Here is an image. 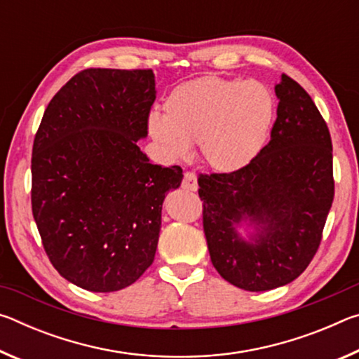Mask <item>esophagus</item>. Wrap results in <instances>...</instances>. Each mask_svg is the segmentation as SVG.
<instances>
[{
	"label": "esophagus",
	"mask_w": 359,
	"mask_h": 359,
	"mask_svg": "<svg viewBox=\"0 0 359 359\" xmlns=\"http://www.w3.org/2000/svg\"><path fill=\"white\" fill-rule=\"evenodd\" d=\"M182 188H184V190L196 191L198 190V177H196V174L185 172L184 174V180H182Z\"/></svg>",
	"instance_id": "34e87169"
}]
</instances>
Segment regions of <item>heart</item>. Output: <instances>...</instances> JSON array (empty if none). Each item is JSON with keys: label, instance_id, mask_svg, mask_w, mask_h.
<instances>
[{"label": "heart", "instance_id": "1", "mask_svg": "<svg viewBox=\"0 0 359 359\" xmlns=\"http://www.w3.org/2000/svg\"><path fill=\"white\" fill-rule=\"evenodd\" d=\"M274 117V95L264 83L205 76L175 87L165 114H150L147 128L168 160H180L198 144L209 168L234 172L258 156Z\"/></svg>", "mask_w": 359, "mask_h": 359}]
</instances>
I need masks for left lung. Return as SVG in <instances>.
Returning a JSON list of instances; mask_svg holds the SVG:
<instances>
[{
    "label": "left lung",
    "mask_w": 359,
    "mask_h": 359,
    "mask_svg": "<svg viewBox=\"0 0 359 359\" xmlns=\"http://www.w3.org/2000/svg\"><path fill=\"white\" fill-rule=\"evenodd\" d=\"M276 96L271 141L250 165L198 179L212 264L247 291L283 287L306 271L334 199L326 121L291 77H280Z\"/></svg>",
    "instance_id": "1"
}]
</instances>
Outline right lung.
<instances>
[{"mask_svg":"<svg viewBox=\"0 0 359 359\" xmlns=\"http://www.w3.org/2000/svg\"><path fill=\"white\" fill-rule=\"evenodd\" d=\"M155 98L151 69H85L53 96L36 133L34 222L53 267L83 290L126 288L154 263L163 201L184 179L137 147Z\"/></svg>","mask_w":359,"mask_h":359,"instance_id":"obj_1","label":"right lung"}]
</instances>
